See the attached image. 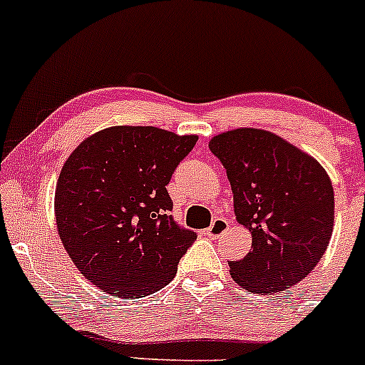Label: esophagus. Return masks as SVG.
Wrapping results in <instances>:
<instances>
[{
	"mask_svg": "<svg viewBox=\"0 0 365 365\" xmlns=\"http://www.w3.org/2000/svg\"><path fill=\"white\" fill-rule=\"evenodd\" d=\"M230 222L226 221L225 217H215L212 221V225H210V228H207V237L210 238H219L222 237V235L226 233V230H228Z\"/></svg>",
	"mask_w": 365,
	"mask_h": 365,
	"instance_id": "esophagus-1",
	"label": "esophagus"
}]
</instances>
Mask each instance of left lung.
<instances>
[{
	"label": "left lung",
	"instance_id": "8db88e82",
	"mask_svg": "<svg viewBox=\"0 0 365 365\" xmlns=\"http://www.w3.org/2000/svg\"><path fill=\"white\" fill-rule=\"evenodd\" d=\"M226 168L237 221L252 235L230 275L249 292H278L312 273L334 228V191L325 168L289 140L235 128L209 140Z\"/></svg>",
	"mask_w": 365,
	"mask_h": 365
}]
</instances>
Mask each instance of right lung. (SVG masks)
I'll use <instances>...</instances> for the list:
<instances>
[{
	"label": "right lung",
	"instance_id": "right-lung-1",
	"mask_svg": "<svg viewBox=\"0 0 365 365\" xmlns=\"http://www.w3.org/2000/svg\"><path fill=\"white\" fill-rule=\"evenodd\" d=\"M198 135L116 125L88 135L56 186L58 237L80 273L115 297L167 285L197 233L179 228L167 184Z\"/></svg>",
	"mask_w": 365,
	"mask_h": 365
}]
</instances>
